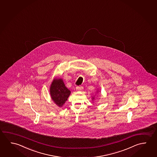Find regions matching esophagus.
Listing matches in <instances>:
<instances>
[{
	"mask_svg": "<svg viewBox=\"0 0 157 157\" xmlns=\"http://www.w3.org/2000/svg\"><path fill=\"white\" fill-rule=\"evenodd\" d=\"M82 89H83V87H82V86H81V87H79V86H77V87H76V90L78 91H82Z\"/></svg>",
	"mask_w": 157,
	"mask_h": 157,
	"instance_id": "obj_1",
	"label": "esophagus"
}]
</instances>
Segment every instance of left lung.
<instances>
[{
    "mask_svg": "<svg viewBox=\"0 0 157 157\" xmlns=\"http://www.w3.org/2000/svg\"><path fill=\"white\" fill-rule=\"evenodd\" d=\"M98 90H97V93H98ZM94 100H95V96H93V97H92V101H94ZM93 103H94V102H93Z\"/></svg>",
    "mask_w": 157,
    "mask_h": 157,
    "instance_id": "obj_1",
    "label": "left lung"
}]
</instances>
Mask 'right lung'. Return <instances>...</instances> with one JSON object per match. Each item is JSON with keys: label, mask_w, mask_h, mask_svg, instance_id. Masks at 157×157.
Returning <instances> with one entry per match:
<instances>
[{"label": "right lung", "mask_w": 157, "mask_h": 157, "mask_svg": "<svg viewBox=\"0 0 157 157\" xmlns=\"http://www.w3.org/2000/svg\"><path fill=\"white\" fill-rule=\"evenodd\" d=\"M52 100L58 107H62L71 94V91L64 85L62 78H55L50 87Z\"/></svg>", "instance_id": "add662e5"}]
</instances>
